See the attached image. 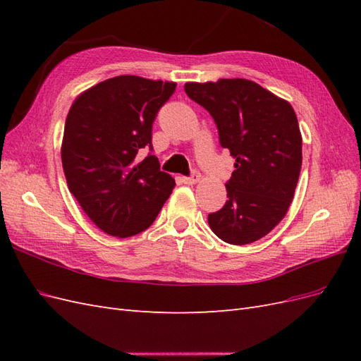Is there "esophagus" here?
I'll use <instances>...</instances> for the list:
<instances>
[{
  "mask_svg": "<svg viewBox=\"0 0 361 361\" xmlns=\"http://www.w3.org/2000/svg\"><path fill=\"white\" fill-rule=\"evenodd\" d=\"M199 180H200V173L199 171H192L191 176L183 178V182L187 185H194V183H197Z\"/></svg>",
  "mask_w": 361,
  "mask_h": 361,
  "instance_id": "1",
  "label": "esophagus"
}]
</instances>
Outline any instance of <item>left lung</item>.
<instances>
[{"instance_id":"obj_1","label":"left lung","mask_w":361,"mask_h":361,"mask_svg":"<svg viewBox=\"0 0 361 361\" xmlns=\"http://www.w3.org/2000/svg\"><path fill=\"white\" fill-rule=\"evenodd\" d=\"M185 93L209 111L221 147L235 158L228 200L207 223L224 243H255L283 220L297 188L302 162L297 114L288 101L244 78L187 82Z\"/></svg>"}]
</instances>
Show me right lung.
Listing matches in <instances>:
<instances>
[{"label":"right lung","instance_id":"add662e5","mask_svg":"<svg viewBox=\"0 0 361 361\" xmlns=\"http://www.w3.org/2000/svg\"><path fill=\"white\" fill-rule=\"evenodd\" d=\"M176 82L120 75L82 92L64 125L61 162L69 191L105 233L129 238L155 221L174 188L152 150V125Z\"/></svg>","mask_w":361,"mask_h":361}]
</instances>
